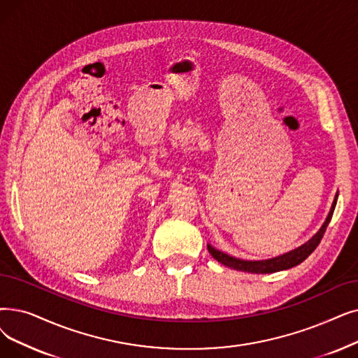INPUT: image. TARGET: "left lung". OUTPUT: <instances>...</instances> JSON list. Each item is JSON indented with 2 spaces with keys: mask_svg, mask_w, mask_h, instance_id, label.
<instances>
[{
  "mask_svg": "<svg viewBox=\"0 0 358 358\" xmlns=\"http://www.w3.org/2000/svg\"><path fill=\"white\" fill-rule=\"evenodd\" d=\"M336 200H338V193L335 194L332 208H331L328 216H326V221L323 222V225L320 227V229L316 232V234L307 243H304L303 245L294 248V250H291L285 255L272 257L268 260H243V259L232 257L224 252L216 250V248L212 247L210 244H208V250L212 255V257L216 259L220 263H222L224 266H228V268L236 269V271L250 272V273H273V272H279V271H287L289 268L300 265L301 262H304L310 255L315 252V248L319 245V243L324 234L326 227H328L331 222V217H332L335 206H336Z\"/></svg>",
  "mask_w": 358,
  "mask_h": 358,
  "instance_id": "obj_1",
  "label": "left lung"
}]
</instances>
